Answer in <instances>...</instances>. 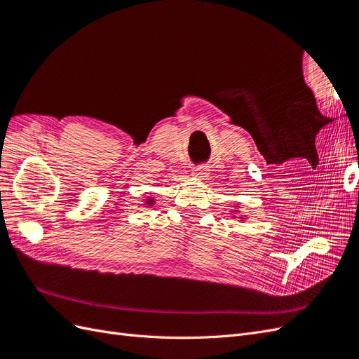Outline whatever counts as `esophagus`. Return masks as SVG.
<instances>
[{
  "instance_id": "esophagus-1",
  "label": "esophagus",
  "mask_w": 359,
  "mask_h": 359,
  "mask_svg": "<svg viewBox=\"0 0 359 359\" xmlns=\"http://www.w3.org/2000/svg\"><path fill=\"white\" fill-rule=\"evenodd\" d=\"M210 173V168L205 166V165H199L193 169V175L198 177V178H205L206 175Z\"/></svg>"
}]
</instances>
